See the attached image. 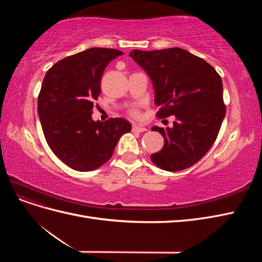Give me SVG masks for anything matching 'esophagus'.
<instances>
[{"label": "esophagus", "instance_id": "1", "mask_svg": "<svg viewBox=\"0 0 262 262\" xmlns=\"http://www.w3.org/2000/svg\"><path fill=\"white\" fill-rule=\"evenodd\" d=\"M146 130H147L146 128H144V126H141V125L134 124V125L132 126V131H136V132H144V131H146Z\"/></svg>", "mask_w": 262, "mask_h": 262}]
</instances>
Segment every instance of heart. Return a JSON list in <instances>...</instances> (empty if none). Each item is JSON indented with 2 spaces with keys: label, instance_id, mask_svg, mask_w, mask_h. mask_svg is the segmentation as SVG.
<instances>
[{
  "label": "heart",
  "instance_id": "b5f03b06",
  "mask_svg": "<svg viewBox=\"0 0 262 262\" xmlns=\"http://www.w3.org/2000/svg\"><path fill=\"white\" fill-rule=\"evenodd\" d=\"M129 115H130L132 118H134V119H138V118H140L141 113H140V110H139L138 108H131V109L129 110Z\"/></svg>",
  "mask_w": 262,
  "mask_h": 262
}]
</instances>
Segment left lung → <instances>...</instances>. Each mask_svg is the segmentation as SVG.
I'll return each instance as SVG.
<instances>
[{
	"label": "left lung",
	"mask_w": 262,
	"mask_h": 262,
	"mask_svg": "<svg viewBox=\"0 0 262 262\" xmlns=\"http://www.w3.org/2000/svg\"><path fill=\"white\" fill-rule=\"evenodd\" d=\"M130 57L153 82L156 117L175 116L172 128L153 126L165 144L150 155L158 168L179 171L191 167L208 153L226 114L223 83L209 63L180 48L133 50Z\"/></svg>",
	"instance_id": "left-lung-1"
}]
</instances>
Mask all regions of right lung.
I'll return each instance as SVG.
<instances>
[{"instance_id":"add662e5","label":"right lung","mask_w":262,"mask_h":262,"mask_svg":"<svg viewBox=\"0 0 262 262\" xmlns=\"http://www.w3.org/2000/svg\"><path fill=\"white\" fill-rule=\"evenodd\" d=\"M121 54L117 49H87L55 63L43 78L38 116L45 138L54 155L74 170L99 168L121 136L131 131L122 118L92 119L105 68Z\"/></svg>"}]
</instances>
